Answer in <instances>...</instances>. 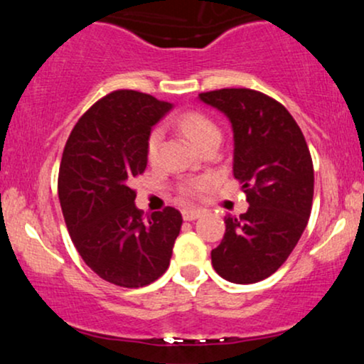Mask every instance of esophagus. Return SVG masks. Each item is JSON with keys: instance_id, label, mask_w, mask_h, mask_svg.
I'll use <instances>...</instances> for the list:
<instances>
[{"instance_id": "1", "label": "esophagus", "mask_w": 364, "mask_h": 364, "mask_svg": "<svg viewBox=\"0 0 364 364\" xmlns=\"http://www.w3.org/2000/svg\"><path fill=\"white\" fill-rule=\"evenodd\" d=\"M200 215H202V212L196 210V208H185V210H183V219L185 220H195L198 219Z\"/></svg>"}]
</instances>
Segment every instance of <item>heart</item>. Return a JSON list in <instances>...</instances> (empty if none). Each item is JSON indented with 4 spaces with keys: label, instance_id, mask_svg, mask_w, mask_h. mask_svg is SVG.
I'll list each match as a JSON object with an SVG mask.
<instances>
[{
    "label": "heart",
    "instance_id": "heart-1",
    "mask_svg": "<svg viewBox=\"0 0 364 364\" xmlns=\"http://www.w3.org/2000/svg\"><path fill=\"white\" fill-rule=\"evenodd\" d=\"M176 127L183 135L186 136L196 149L202 147L203 144L212 140H220V129L208 116L202 114V112H185L176 121ZM159 145H161V133L159 129H154L150 133L147 140V157L149 161H156L159 154ZM207 185V179H196V181H190L181 186V191L185 195H196L202 191Z\"/></svg>",
    "mask_w": 364,
    "mask_h": 364
}]
</instances>
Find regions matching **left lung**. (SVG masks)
Segmentation results:
<instances>
[{"mask_svg": "<svg viewBox=\"0 0 364 364\" xmlns=\"http://www.w3.org/2000/svg\"><path fill=\"white\" fill-rule=\"evenodd\" d=\"M198 97L231 121L232 173L250 203L245 214L224 217L225 232L212 250V265L229 282L263 281L287 260L310 219V149L289 111L262 92L220 89Z\"/></svg>", "mask_w": 364, "mask_h": 364, "instance_id": "obj_1", "label": "left lung"}]
</instances>
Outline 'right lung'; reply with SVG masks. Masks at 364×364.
I'll list each match as a JSON object with an SVG mask.
<instances>
[{
  "mask_svg": "<svg viewBox=\"0 0 364 364\" xmlns=\"http://www.w3.org/2000/svg\"><path fill=\"white\" fill-rule=\"evenodd\" d=\"M171 107L144 92L114 90L78 119L63 150L58 195L66 228L83 262L116 286L157 281L181 231L174 207L145 219L132 188L147 168L150 129Z\"/></svg>",
  "mask_w": 364,
  "mask_h": 364,
  "instance_id": "1",
  "label": "right lung"
}]
</instances>
